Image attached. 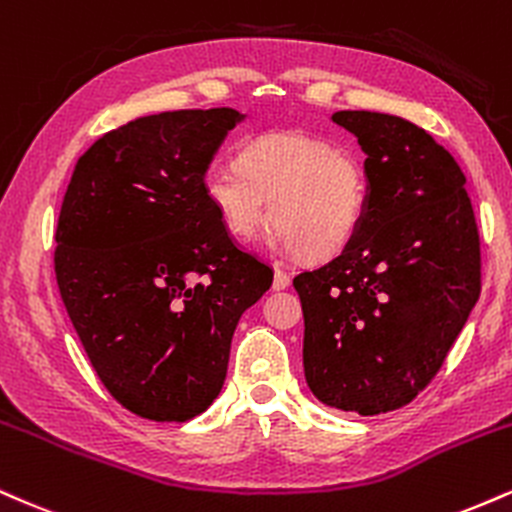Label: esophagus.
I'll list each match as a JSON object with an SVG mask.
<instances>
[{"label": "esophagus", "instance_id": "34e87169", "mask_svg": "<svg viewBox=\"0 0 512 512\" xmlns=\"http://www.w3.org/2000/svg\"><path fill=\"white\" fill-rule=\"evenodd\" d=\"M292 285V278L287 273H282V270H275V278H273V290L275 292H282L287 290V287Z\"/></svg>", "mask_w": 512, "mask_h": 512}]
</instances>
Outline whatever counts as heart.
<instances>
[{
	"instance_id": "obj_1",
	"label": "heart",
	"mask_w": 512,
	"mask_h": 512,
	"mask_svg": "<svg viewBox=\"0 0 512 512\" xmlns=\"http://www.w3.org/2000/svg\"><path fill=\"white\" fill-rule=\"evenodd\" d=\"M201 186L234 242H251L270 210V246L311 261L342 254L369 210L362 162L330 141L292 131L249 138L237 165L213 162Z\"/></svg>"
}]
</instances>
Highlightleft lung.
Listing matches in <instances>:
<instances>
[{"label":"left lung","instance_id":"8db88e82","mask_svg":"<svg viewBox=\"0 0 512 512\" xmlns=\"http://www.w3.org/2000/svg\"><path fill=\"white\" fill-rule=\"evenodd\" d=\"M362 146L369 210L326 266L294 278L304 311V376L323 405L364 417L417 398L482 290L465 174L402 117L335 112Z\"/></svg>","mask_w":512,"mask_h":512}]
</instances>
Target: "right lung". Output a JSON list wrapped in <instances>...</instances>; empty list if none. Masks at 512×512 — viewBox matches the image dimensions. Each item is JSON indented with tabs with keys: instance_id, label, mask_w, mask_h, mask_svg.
I'll return each mask as SVG.
<instances>
[{
	"instance_id": "1",
	"label": "right lung",
	"mask_w": 512,
	"mask_h": 512,
	"mask_svg": "<svg viewBox=\"0 0 512 512\" xmlns=\"http://www.w3.org/2000/svg\"><path fill=\"white\" fill-rule=\"evenodd\" d=\"M246 114L141 117L76 162L57 225L59 294L95 374L119 405L189 422L218 398L234 328L273 270L222 230L203 172Z\"/></svg>"
}]
</instances>
